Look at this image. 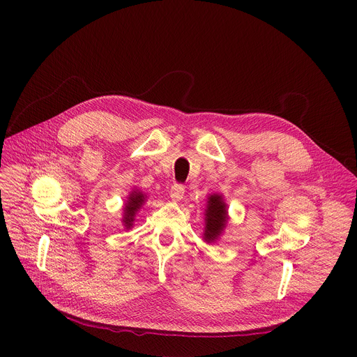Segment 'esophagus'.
Wrapping results in <instances>:
<instances>
[{
    "mask_svg": "<svg viewBox=\"0 0 357 357\" xmlns=\"http://www.w3.org/2000/svg\"><path fill=\"white\" fill-rule=\"evenodd\" d=\"M183 193H185V188L183 185H179V183H175L171 190H169V195H171V199L174 202H179L182 197H183Z\"/></svg>",
    "mask_w": 357,
    "mask_h": 357,
    "instance_id": "1",
    "label": "esophagus"
}]
</instances>
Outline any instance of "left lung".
Masks as SVG:
<instances>
[{"mask_svg": "<svg viewBox=\"0 0 357 357\" xmlns=\"http://www.w3.org/2000/svg\"><path fill=\"white\" fill-rule=\"evenodd\" d=\"M205 213V231H203V240L212 243L219 238L227 223V205L222 195L213 193L208 197Z\"/></svg>", "mask_w": 357, "mask_h": 357, "instance_id": "left-lung-1", "label": "left lung"}]
</instances>
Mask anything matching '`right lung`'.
I'll use <instances>...</instances> for the list:
<instances>
[{
	"label": "right lung",
	"instance_id": "1",
	"mask_svg": "<svg viewBox=\"0 0 357 357\" xmlns=\"http://www.w3.org/2000/svg\"><path fill=\"white\" fill-rule=\"evenodd\" d=\"M145 199H146V195H144L138 189H134L132 192H130V195L124 203V208H123V225L127 230L132 227L135 213L144 205Z\"/></svg>",
	"mask_w": 357,
	"mask_h": 357
}]
</instances>
